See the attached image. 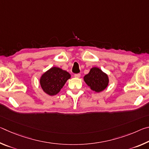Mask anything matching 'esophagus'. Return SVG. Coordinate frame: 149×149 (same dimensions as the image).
Here are the masks:
<instances>
[{
    "instance_id": "esophagus-1",
    "label": "esophagus",
    "mask_w": 149,
    "mask_h": 149,
    "mask_svg": "<svg viewBox=\"0 0 149 149\" xmlns=\"http://www.w3.org/2000/svg\"><path fill=\"white\" fill-rule=\"evenodd\" d=\"M80 76H81L80 74H77L74 75V77H76V78H79V77H80Z\"/></svg>"
}]
</instances>
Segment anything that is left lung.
<instances>
[{
	"mask_svg": "<svg viewBox=\"0 0 149 149\" xmlns=\"http://www.w3.org/2000/svg\"><path fill=\"white\" fill-rule=\"evenodd\" d=\"M84 81L95 93H100L108 86L109 77L108 75L97 67L90 69L89 74L84 77Z\"/></svg>",
	"mask_w": 149,
	"mask_h": 149,
	"instance_id": "8db88e82",
	"label": "left lung"
}]
</instances>
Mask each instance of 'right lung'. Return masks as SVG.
Here are the masks:
<instances>
[{
	"label": "right lung",
	"mask_w": 149,
	"mask_h": 149,
	"mask_svg": "<svg viewBox=\"0 0 149 149\" xmlns=\"http://www.w3.org/2000/svg\"><path fill=\"white\" fill-rule=\"evenodd\" d=\"M70 77L71 75L65 70L58 67H52L42 74L39 84L46 94L54 96L60 91Z\"/></svg>",
	"instance_id": "1"
}]
</instances>
